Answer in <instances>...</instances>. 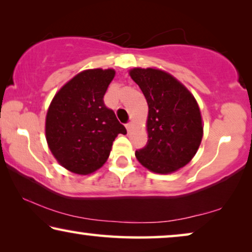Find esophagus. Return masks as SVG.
<instances>
[{"label": "esophagus", "mask_w": 252, "mask_h": 252, "mask_svg": "<svg viewBox=\"0 0 252 252\" xmlns=\"http://www.w3.org/2000/svg\"><path fill=\"white\" fill-rule=\"evenodd\" d=\"M126 130H127V132H130V130L132 129V123L131 122H127L126 125Z\"/></svg>", "instance_id": "34e87169"}]
</instances>
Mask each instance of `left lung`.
<instances>
[{
    "mask_svg": "<svg viewBox=\"0 0 252 252\" xmlns=\"http://www.w3.org/2000/svg\"><path fill=\"white\" fill-rule=\"evenodd\" d=\"M130 76L148 104V140L146 146L136 151L138 161L157 173L183 168L195 155L203 134L195 98L163 70L133 68Z\"/></svg>",
    "mask_w": 252,
    "mask_h": 252,
    "instance_id": "8db88e82",
    "label": "left lung"
}]
</instances>
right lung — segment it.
I'll list each match as a JSON object with an SVG mask.
<instances>
[{
  "instance_id": "1",
  "label": "right lung",
  "mask_w": 252,
  "mask_h": 252,
  "mask_svg": "<svg viewBox=\"0 0 252 252\" xmlns=\"http://www.w3.org/2000/svg\"><path fill=\"white\" fill-rule=\"evenodd\" d=\"M113 69H88L66 83L52 99L45 120L49 148L60 164L89 175L104 164L113 141L126 130L104 102Z\"/></svg>"
}]
</instances>
